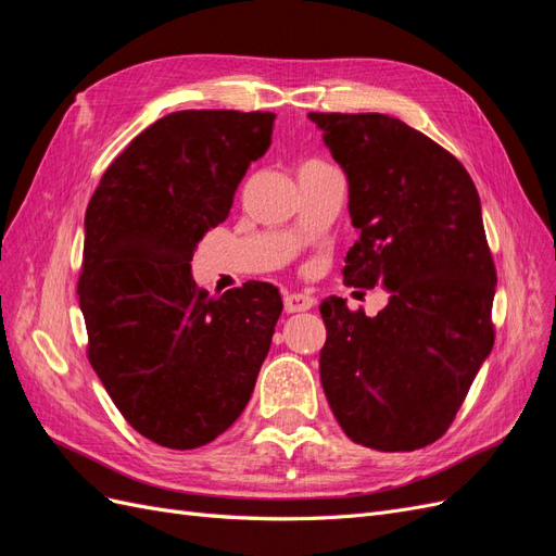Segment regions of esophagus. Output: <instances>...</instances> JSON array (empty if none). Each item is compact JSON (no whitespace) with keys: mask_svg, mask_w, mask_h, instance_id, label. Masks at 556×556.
Here are the masks:
<instances>
[{"mask_svg":"<svg viewBox=\"0 0 556 556\" xmlns=\"http://www.w3.org/2000/svg\"><path fill=\"white\" fill-rule=\"evenodd\" d=\"M315 306V296L304 294V292H290L285 294V311L288 313H301V311H308Z\"/></svg>","mask_w":556,"mask_h":556,"instance_id":"34e87169","label":"esophagus"}]
</instances>
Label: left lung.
Segmentation results:
<instances>
[{"label": "left lung", "instance_id": "8db88e82", "mask_svg": "<svg viewBox=\"0 0 556 556\" xmlns=\"http://www.w3.org/2000/svg\"><path fill=\"white\" fill-rule=\"evenodd\" d=\"M348 176L359 239L343 282L390 292L376 317L319 306V380L339 425L380 452L419 450L452 425L494 345L496 268L464 164L382 113H308Z\"/></svg>", "mask_w": 556, "mask_h": 556}]
</instances>
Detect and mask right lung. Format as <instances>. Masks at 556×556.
I'll list each match as a JSON object with an SVG mask.
<instances>
[{"mask_svg":"<svg viewBox=\"0 0 556 556\" xmlns=\"http://www.w3.org/2000/svg\"><path fill=\"white\" fill-rule=\"evenodd\" d=\"M274 121L164 115L111 162L88 204L78 278L88 359L115 408L162 447L194 450L237 422L271 348L278 288L248 280L208 296L190 262L271 146Z\"/></svg>","mask_w":556,"mask_h":556,"instance_id":"add662e5","label":"right lung"}]
</instances>
